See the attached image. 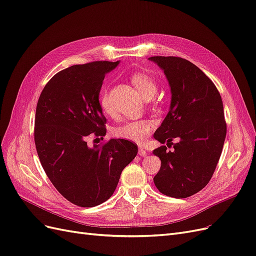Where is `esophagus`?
Returning a JSON list of instances; mask_svg holds the SVG:
<instances>
[{"instance_id":"1","label":"esophagus","mask_w":256,"mask_h":256,"mask_svg":"<svg viewBox=\"0 0 256 256\" xmlns=\"http://www.w3.org/2000/svg\"><path fill=\"white\" fill-rule=\"evenodd\" d=\"M146 154H147V152L143 148V147H140V148H138V154H140V156L144 157V156H146Z\"/></svg>"}]
</instances>
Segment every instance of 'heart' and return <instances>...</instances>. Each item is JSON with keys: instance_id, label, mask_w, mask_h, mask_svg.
Segmentation results:
<instances>
[{"instance_id": "b5f03b06", "label": "heart", "mask_w": 256, "mask_h": 256, "mask_svg": "<svg viewBox=\"0 0 256 256\" xmlns=\"http://www.w3.org/2000/svg\"><path fill=\"white\" fill-rule=\"evenodd\" d=\"M131 80L141 95L145 98L147 96H152L157 90L154 81L144 74H134L131 76ZM99 104L106 114H111L112 109L108 97L106 90H102L99 96ZM154 126V122L150 120H136L122 122V125L115 127L113 130V136L118 138H122L126 141H132L136 143H142L148 136L150 129Z\"/></svg>"}]
</instances>
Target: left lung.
Instances as JSON below:
<instances>
[{
    "mask_svg": "<svg viewBox=\"0 0 256 256\" xmlns=\"http://www.w3.org/2000/svg\"><path fill=\"white\" fill-rule=\"evenodd\" d=\"M171 90L170 109L154 138L162 145L152 152L161 160L154 177L164 194L184 198L202 190L210 180L226 136L223 102L212 81L191 62L175 56H152Z\"/></svg>",
    "mask_w": 256,
    "mask_h": 256,
    "instance_id": "left-lung-1",
    "label": "left lung"
}]
</instances>
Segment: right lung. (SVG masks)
Masks as SVG:
<instances>
[{"label": "right lung", "mask_w": 256, "mask_h": 256, "mask_svg": "<svg viewBox=\"0 0 256 256\" xmlns=\"http://www.w3.org/2000/svg\"><path fill=\"white\" fill-rule=\"evenodd\" d=\"M118 62H92L58 72L38 99L34 138L38 157L56 190L69 202L94 207L114 193L122 171L138 146L111 138L104 146L88 145V136H104L99 94L106 74Z\"/></svg>", "instance_id": "1"}]
</instances>
